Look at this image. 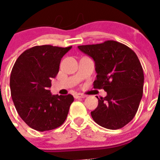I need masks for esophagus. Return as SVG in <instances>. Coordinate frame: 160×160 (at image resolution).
<instances>
[{"label": "esophagus", "instance_id": "1", "mask_svg": "<svg viewBox=\"0 0 160 160\" xmlns=\"http://www.w3.org/2000/svg\"><path fill=\"white\" fill-rule=\"evenodd\" d=\"M87 95L86 94H80V93H77V94H75V95H74V98H86Z\"/></svg>", "mask_w": 160, "mask_h": 160}]
</instances>
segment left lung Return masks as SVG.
<instances>
[{"instance_id":"left-lung-1","label":"left lung","mask_w":160,"mask_h":160,"mask_svg":"<svg viewBox=\"0 0 160 160\" xmlns=\"http://www.w3.org/2000/svg\"><path fill=\"white\" fill-rule=\"evenodd\" d=\"M78 48L95 62L94 88L107 92L105 98L97 97L98 105L91 112L93 119L107 129L123 128L134 119L143 94L144 72L137 55L115 41Z\"/></svg>"}]
</instances>
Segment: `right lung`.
<instances>
[{
  "instance_id": "1",
  "label": "right lung",
  "mask_w": 160,
  "mask_h": 160,
  "mask_svg": "<svg viewBox=\"0 0 160 160\" xmlns=\"http://www.w3.org/2000/svg\"><path fill=\"white\" fill-rule=\"evenodd\" d=\"M72 46H35L17 58L10 77L12 101L23 121L38 131L54 130L66 120L73 96L52 95L51 79L58 72L62 58Z\"/></svg>"
}]
</instances>
